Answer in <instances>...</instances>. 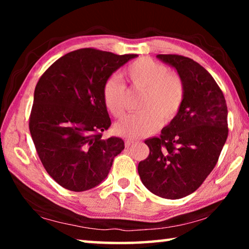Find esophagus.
<instances>
[{
	"label": "esophagus",
	"instance_id": "esophagus-1",
	"mask_svg": "<svg viewBox=\"0 0 249 249\" xmlns=\"http://www.w3.org/2000/svg\"><path fill=\"white\" fill-rule=\"evenodd\" d=\"M135 144V141H133V140H125V146L126 147H130V146H133Z\"/></svg>",
	"mask_w": 249,
	"mask_h": 249
}]
</instances>
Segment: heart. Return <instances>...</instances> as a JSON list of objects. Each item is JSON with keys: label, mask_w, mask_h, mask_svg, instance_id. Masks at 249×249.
<instances>
[{"label": "heart", "mask_w": 249, "mask_h": 249, "mask_svg": "<svg viewBox=\"0 0 249 249\" xmlns=\"http://www.w3.org/2000/svg\"><path fill=\"white\" fill-rule=\"evenodd\" d=\"M129 90H141L140 112L124 117L114 126L123 137L140 138L154 133L160 124H169L178 115L185 96L183 79L168 71L166 66L148 57H141L126 67L122 73ZM105 108L114 117L126 109L125 87L116 78L105 80L102 87Z\"/></svg>", "instance_id": "heart-1"}]
</instances>
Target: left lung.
I'll list each match as a JSON object with an SVG mask.
<instances>
[{"instance_id": "obj_1", "label": "left lung", "mask_w": 249, "mask_h": 249, "mask_svg": "<svg viewBox=\"0 0 249 249\" xmlns=\"http://www.w3.org/2000/svg\"><path fill=\"white\" fill-rule=\"evenodd\" d=\"M176 68L185 86L182 107L160 137L145 144L149 155L138 163L142 182L163 199H181L203 183L224 146L227 107L215 80L191 58L180 54H157Z\"/></svg>"}]
</instances>
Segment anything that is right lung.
Instances as JSON below:
<instances>
[{"mask_svg":"<svg viewBox=\"0 0 249 249\" xmlns=\"http://www.w3.org/2000/svg\"><path fill=\"white\" fill-rule=\"evenodd\" d=\"M136 56L78 49L54 61L37 82L29 132L46 171L65 189L81 192L100 184L124 149L122 138L102 137L111 126L102 87Z\"/></svg>","mask_w":249,"mask_h":249,"instance_id":"obj_1","label":"right lung"}]
</instances>
